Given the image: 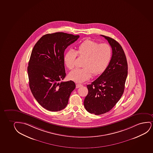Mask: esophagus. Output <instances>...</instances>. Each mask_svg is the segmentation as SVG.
Listing matches in <instances>:
<instances>
[{
  "label": "esophagus",
  "mask_w": 153,
  "mask_h": 153,
  "mask_svg": "<svg viewBox=\"0 0 153 153\" xmlns=\"http://www.w3.org/2000/svg\"><path fill=\"white\" fill-rule=\"evenodd\" d=\"M82 86H83V85H82L81 84H77L76 85V88H79V87H81Z\"/></svg>",
  "instance_id": "34e87169"
}]
</instances>
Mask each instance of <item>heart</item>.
I'll list each match as a JSON object with an SVG mask.
<instances>
[{"label":"heart","mask_w":153,"mask_h":153,"mask_svg":"<svg viewBox=\"0 0 153 153\" xmlns=\"http://www.w3.org/2000/svg\"><path fill=\"white\" fill-rule=\"evenodd\" d=\"M112 55L110 47L107 44H99L94 41L85 40L77 47L76 52L68 51L64 56L66 67L71 70L74 68L76 56L84 58L82 68L76 69L70 72V79L77 83L89 79L92 74L97 76L104 71L108 66Z\"/></svg>","instance_id":"b5f03b06"}]
</instances>
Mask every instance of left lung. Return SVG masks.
I'll list each match as a JSON object with an SVG mask.
<instances>
[{
  "instance_id": "obj_1",
  "label": "left lung",
  "mask_w": 153,
  "mask_h": 153,
  "mask_svg": "<svg viewBox=\"0 0 153 153\" xmlns=\"http://www.w3.org/2000/svg\"><path fill=\"white\" fill-rule=\"evenodd\" d=\"M101 36L109 43L112 55L102 74L87 85L88 93L84 105L88 112L95 115L108 112L120 100L124 93L128 74L127 59L121 45L110 37Z\"/></svg>"
}]
</instances>
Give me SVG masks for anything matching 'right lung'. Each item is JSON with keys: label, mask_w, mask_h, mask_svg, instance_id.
Segmentation results:
<instances>
[{"label": "right lung", "mask_w": 153, "mask_h": 153, "mask_svg": "<svg viewBox=\"0 0 153 153\" xmlns=\"http://www.w3.org/2000/svg\"><path fill=\"white\" fill-rule=\"evenodd\" d=\"M79 37L62 32L48 33L33 48L27 68L29 87L38 102L47 110L56 112L65 108L76 88L72 81H59L66 75L64 52Z\"/></svg>", "instance_id": "add662e5"}]
</instances>
